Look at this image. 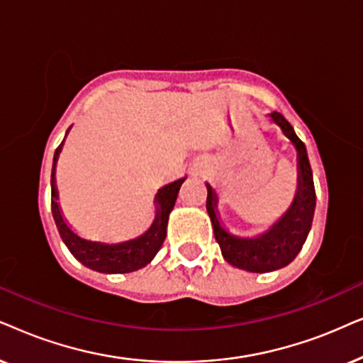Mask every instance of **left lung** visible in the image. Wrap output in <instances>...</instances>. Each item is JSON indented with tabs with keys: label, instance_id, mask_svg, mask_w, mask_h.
<instances>
[{
	"label": "left lung",
	"instance_id": "1",
	"mask_svg": "<svg viewBox=\"0 0 363 363\" xmlns=\"http://www.w3.org/2000/svg\"><path fill=\"white\" fill-rule=\"evenodd\" d=\"M269 116L297 151V191L291 207L279 217V220L255 238H238L222 225L217 212V194L211 184H206V207L214 227L216 240L220 245L222 257L234 267L255 274L279 270L297 257L311 232L315 212V187L306 144L298 139L292 124L282 114L274 111Z\"/></svg>",
	"mask_w": 363,
	"mask_h": 363
}]
</instances>
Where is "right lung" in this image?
Wrapping results in <instances>:
<instances>
[{
  "instance_id": "right-lung-1",
  "label": "right lung",
  "mask_w": 363,
  "mask_h": 363,
  "mask_svg": "<svg viewBox=\"0 0 363 363\" xmlns=\"http://www.w3.org/2000/svg\"><path fill=\"white\" fill-rule=\"evenodd\" d=\"M69 129H67L66 134L69 133ZM62 144H65V141H62L60 144V147L56 149L51 171V211L62 242L66 244L69 252L74 255L81 264L96 270V272L128 274L146 267V265L156 257L159 249L162 247V242L167 234L169 214H171V211L174 209L179 189H181L186 177L177 179V181L171 182V184H166L157 191L156 197H154L156 217H154L151 227H149L144 234L139 235V238L124 240V242L118 244L91 240L81 238L77 232L72 230L71 225L67 224V220L65 219V216H62L60 196H57L56 189V164L57 159H60Z\"/></svg>"
}]
</instances>
